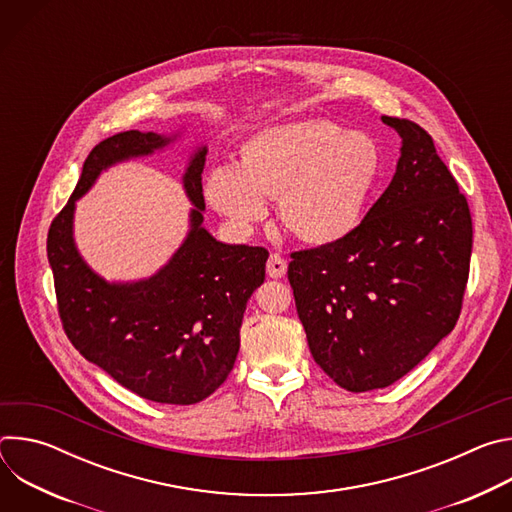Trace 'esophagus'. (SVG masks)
<instances>
[{"instance_id": "obj_1", "label": "esophagus", "mask_w": 512, "mask_h": 512, "mask_svg": "<svg viewBox=\"0 0 512 512\" xmlns=\"http://www.w3.org/2000/svg\"><path fill=\"white\" fill-rule=\"evenodd\" d=\"M285 271H287V261L277 253H271L267 259V275L273 279H279L285 275Z\"/></svg>"}]
</instances>
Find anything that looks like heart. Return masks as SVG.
I'll use <instances>...</instances> for the list:
<instances>
[{
  "instance_id": "1",
  "label": "heart",
  "mask_w": 512,
  "mask_h": 512,
  "mask_svg": "<svg viewBox=\"0 0 512 512\" xmlns=\"http://www.w3.org/2000/svg\"><path fill=\"white\" fill-rule=\"evenodd\" d=\"M383 172L375 139L324 119L263 127L237 152L235 168H214L204 194L233 229L249 235L277 200L281 225L308 245H334L362 223Z\"/></svg>"
}]
</instances>
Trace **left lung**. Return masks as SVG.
I'll list each match as a JSON object with an SVG mask.
<instances>
[{
  "mask_svg": "<svg viewBox=\"0 0 512 512\" xmlns=\"http://www.w3.org/2000/svg\"><path fill=\"white\" fill-rule=\"evenodd\" d=\"M383 123L401 137L391 184L352 235L287 267L314 360L352 393L393 385L454 330L472 255L466 196L431 135Z\"/></svg>",
  "mask_w": 512,
  "mask_h": 512,
  "instance_id": "obj_1",
  "label": "left lung"
}]
</instances>
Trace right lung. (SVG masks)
<instances>
[{
  "label": "right lung",
  "instance_id": "right-lung-1",
  "mask_svg": "<svg viewBox=\"0 0 512 512\" xmlns=\"http://www.w3.org/2000/svg\"><path fill=\"white\" fill-rule=\"evenodd\" d=\"M176 135L123 131L95 145L79 184L48 231V261L68 340L131 393L156 403L194 405L221 387L239 352V330L253 291L265 279L263 247L227 245L202 227L206 145L188 162L182 184L190 231L152 277L109 283L81 257L72 221L77 200L119 162L152 156Z\"/></svg>",
  "mask_w": 512,
  "mask_h": 512
}]
</instances>
